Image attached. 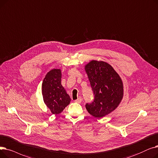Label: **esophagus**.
<instances>
[{
  "instance_id": "1",
  "label": "esophagus",
  "mask_w": 158,
  "mask_h": 158,
  "mask_svg": "<svg viewBox=\"0 0 158 158\" xmlns=\"http://www.w3.org/2000/svg\"><path fill=\"white\" fill-rule=\"evenodd\" d=\"M81 101H82V98H81V97H79V98H78L77 100H75L74 102H76V103H80L81 102Z\"/></svg>"
}]
</instances>
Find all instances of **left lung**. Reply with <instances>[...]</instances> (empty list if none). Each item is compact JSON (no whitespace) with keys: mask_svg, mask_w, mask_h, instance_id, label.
<instances>
[{"mask_svg":"<svg viewBox=\"0 0 158 158\" xmlns=\"http://www.w3.org/2000/svg\"><path fill=\"white\" fill-rule=\"evenodd\" d=\"M85 71L94 94V100L87 103L90 114L102 118L113 111L123 95L122 79L109 64L93 60L85 66Z\"/></svg>","mask_w":158,"mask_h":158,"instance_id":"1","label":"left lung"}]
</instances>
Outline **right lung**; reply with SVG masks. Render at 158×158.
I'll return each mask as SVG.
<instances>
[{
	"label": "right lung",
	"mask_w": 158,
	"mask_h": 158,
	"mask_svg": "<svg viewBox=\"0 0 158 158\" xmlns=\"http://www.w3.org/2000/svg\"><path fill=\"white\" fill-rule=\"evenodd\" d=\"M60 69H52L44 79L42 94L44 103L52 114H59L71 102L69 96L61 85Z\"/></svg>",
	"instance_id": "1"
}]
</instances>
